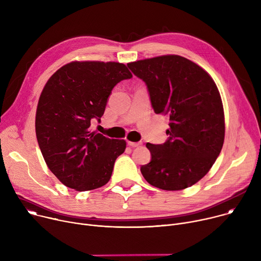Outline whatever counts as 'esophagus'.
Returning <instances> with one entry per match:
<instances>
[{
  "label": "esophagus",
  "mask_w": 261,
  "mask_h": 261,
  "mask_svg": "<svg viewBox=\"0 0 261 261\" xmlns=\"http://www.w3.org/2000/svg\"><path fill=\"white\" fill-rule=\"evenodd\" d=\"M127 144L129 145V146H132V147H137V146H140L141 144H142V142H133V141H127Z\"/></svg>",
  "instance_id": "34e87169"
}]
</instances>
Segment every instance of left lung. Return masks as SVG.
<instances>
[{
  "label": "left lung",
  "mask_w": 261,
  "mask_h": 261,
  "mask_svg": "<svg viewBox=\"0 0 261 261\" xmlns=\"http://www.w3.org/2000/svg\"><path fill=\"white\" fill-rule=\"evenodd\" d=\"M142 80L156 114L169 118L168 139L146 143L152 159L140 171L154 187L177 191L201 179L218 158L225 135L218 88L197 64L168 55L127 64Z\"/></svg>",
  "instance_id": "8db88e82"
}]
</instances>
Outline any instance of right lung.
<instances>
[{
    "mask_svg": "<svg viewBox=\"0 0 261 261\" xmlns=\"http://www.w3.org/2000/svg\"><path fill=\"white\" fill-rule=\"evenodd\" d=\"M131 77L121 63L71 62L43 88L36 111V136L48 168L67 187L89 191L110 179L126 141L92 132L91 124L100 122L116 85Z\"/></svg>",
    "mask_w": 261,
    "mask_h": 261,
    "instance_id": "right-lung-1",
    "label": "right lung"
}]
</instances>
